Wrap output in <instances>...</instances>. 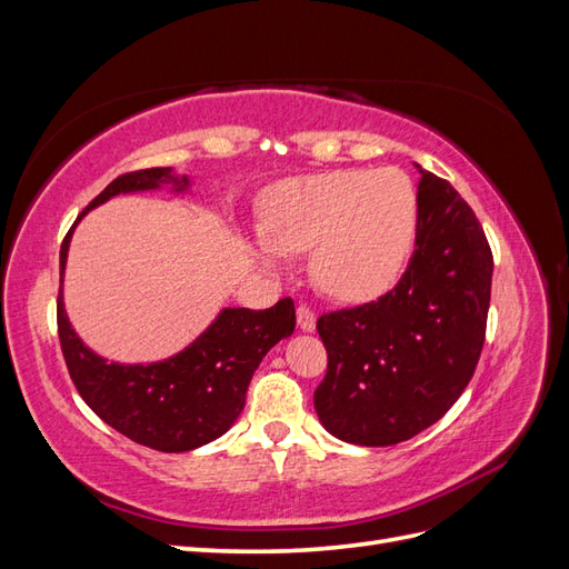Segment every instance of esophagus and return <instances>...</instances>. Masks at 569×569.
<instances>
[{
	"label": "esophagus",
	"instance_id": "34e87169",
	"mask_svg": "<svg viewBox=\"0 0 569 569\" xmlns=\"http://www.w3.org/2000/svg\"><path fill=\"white\" fill-rule=\"evenodd\" d=\"M297 322L303 332H313L316 330V313L306 303H301L297 308Z\"/></svg>",
	"mask_w": 569,
	"mask_h": 569
}]
</instances>
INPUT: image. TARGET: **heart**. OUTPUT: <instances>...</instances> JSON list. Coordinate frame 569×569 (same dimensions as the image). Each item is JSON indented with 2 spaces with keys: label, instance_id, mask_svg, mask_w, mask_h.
Returning a JSON list of instances; mask_svg holds the SVG:
<instances>
[{
  "label": "heart",
  "instance_id": "heart-1",
  "mask_svg": "<svg viewBox=\"0 0 569 569\" xmlns=\"http://www.w3.org/2000/svg\"><path fill=\"white\" fill-rule=\"evenodd\" d=\"M418 222V189L403 170H332L272 189L268 239L256 251L270 268L284 253L313 251L316 282L339 299L363 301L399 280Z\"/></svg>",
  "mask_w": 569,
  "mask_h": 569
}]
</instances>
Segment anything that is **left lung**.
<instances>
[{"label": "left lung", "instance_id": "left-lung-1", "mask_svg": "<svg viewBox=\"0 0 569 569\" xmlns=\"http://www.w3.org/2000/svg\"><path fill=\"white\" fill-rule=\"evenodd\" d=\"M420 168V166H418ZM420 222L406 272L377 301L318 318L327 349L313 393L327 432L393 446L446 416L485 347L493 256L475 211L420 168Z\"/></svg>", "mask_w": 569, "mask_h": 569}]
</instances>
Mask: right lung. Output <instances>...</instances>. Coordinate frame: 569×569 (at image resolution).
Segmentation results:
<instances>
[{"mask_svg": "<svg viewBox=\"0 0 569 569\" xmlns=\"http://www.w3.org/2000/svg\"><path fill=\"white\" fill-rule=\"evenodd\" d=\"M161 182H173L182 192L189 180H178L170 168L132 170L118 176L94 197L63 237L59 253L61 278L71 234L84 213L116 194L144 192ZM57 325L66 368L82 401L134 443L163 453H182L228 432L244 408L247 387L258 363L274 343L295 332L297 311L289 297L266 311L226 308L182 353L149 366L107 363L84 347L68 322L61 289Z\"/></svg>", "mask_w": 569, "mask_h": 569, "instance_id": "1", "label": "right lung"}]
</instances>
